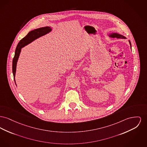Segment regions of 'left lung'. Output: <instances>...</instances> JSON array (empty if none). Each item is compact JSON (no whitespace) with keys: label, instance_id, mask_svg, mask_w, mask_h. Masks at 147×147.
<instances>
[{"label":"left lung","instance_id":"obj_1","mask_svg":"<svg viewBox=\"0 0 147 147\" xmlns=\"http://www.w3.org/2000/svg\"><path fill=\"white\" fill-rule=\"evenodd\" d=\"M109 36H110L111 37H112V38H119V39H126V38H125L124 36L120 34L117 33H111V34H110ZM129 42L130 45V48H131V43H130V40H129Z\"/></svg>","mask_w":147,"mask_h":147}]
</instances>
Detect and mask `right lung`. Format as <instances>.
<instances>
[{"label": "right lung", "instance_id": "right-lung-1", "mask_svg": "<svg viewBox=\"0 0 147 147\" xmlns=\"http://www.w3.org/2000/svg\"><path fill=\"white\" fill-rule=\"evenodd\" d=\"M52 29L50 26H45V27L38 28L33 30H32L30 32H29L28 34L26 35L24 38H23L22 40H20L19 43L18 44L17 47L15 51L14 57L13 59V64H12L13 74L15 83H16L15 76L16 73L17 64L18 60L20 53L21 52V49L26 45H28V44L32 43L35 39L40 38V36H42L44 35L50 33L52 31Z\"/></svg>", "mask_w": 147, "mask_h": 147}]
</instances>
